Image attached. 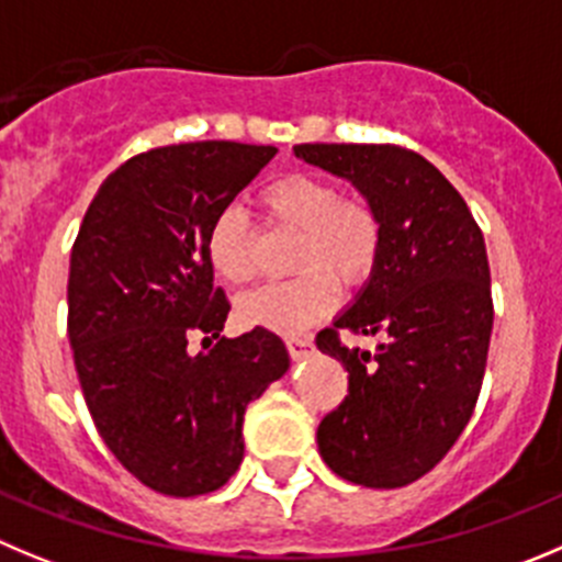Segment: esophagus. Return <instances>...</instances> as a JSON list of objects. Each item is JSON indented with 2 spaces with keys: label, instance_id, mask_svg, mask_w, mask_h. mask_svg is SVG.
<instances>
[{
  "label": "esophagus",
  "instance_id": "obj_1",
  "mask_svg": "<svg viewBox=\"0 0 562 562\" xmlns=\"http://www.w3.org/2000/svg\"><path fill=\"white\" fill-rule=\"evenodd\" d=\"M288 352H291L293 360H305L313 355V340L311 338H288L285 340Z\"/></svg>",
  "mask_w": 562,
  "mask_h": 562
}]
</instances>
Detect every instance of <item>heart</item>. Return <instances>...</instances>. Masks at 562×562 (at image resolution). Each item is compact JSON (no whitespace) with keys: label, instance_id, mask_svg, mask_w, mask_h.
<instances>
[{"label":"heart","instance_id":"heart-1","mask_svg":"<svg viewBox=\"0 0 562 562\" xmlns=\"http://www.w3.org/2000/svg\"><path fill=\"white\" fill-rule=\"evenodd\" d=\"M274 227L299 233L293 269L302 274L240 299L238 316L280 335L305 333L338 305L340 285H360L380 255L382 224L366 199H344L335 182L285 175L260 191ZM207 260L229 285L255 277V233L238 207H224L207 229Z\"/></svg>","mask_w":562,"mask_h":562}]
</instances>
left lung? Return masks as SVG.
<instances>
[{"label":"left lung","mask_w":562,"mask_h":562,"mask_svg":"<svg viewBox=\"0 0 562 562\" xmlns=\"http://www.w3.org/2000/svg\"><path fill=\"white\" fill-rule=\"evenodd\" d=\"M293 155L352 182L382 224L369 280L316 338L349 371V396L318 424V452L355 485H411L454 447L480 396L494 329L485 240L452 182L416 151L299 144ZM338 328L383 344L349 350Z\"/></svg>","instance_id":"left-lung-1"}]
</instances>
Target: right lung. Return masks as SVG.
Instances as JSON below:
<instances>
[{"label":"right lung","instance_id":"obj_1","mask_svg":"<svg viewBox=\"0 0 562 562\" xmlns=\"http://www.w3.org/2000/svg\"><path fill=\"white\" fill-rule=\"evenodd\" d=\"M277 155L196 140L127 160L99 186L68 266V340L99 435L115 460L166 496L218 491L244 460L249 402L291 369L274 333L218 337L229 305L213 288L207 229Z\"/></svg>","mask_w":562,"mask_h":562}]
</instances>
